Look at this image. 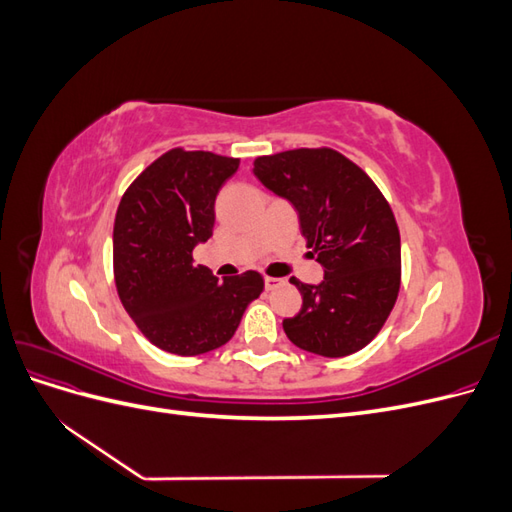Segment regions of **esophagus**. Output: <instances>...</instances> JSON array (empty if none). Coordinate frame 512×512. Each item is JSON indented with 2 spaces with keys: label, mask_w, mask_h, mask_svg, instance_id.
Instances as JSON below:
<instances>
[{
  "label": "esophagus",
  "mask_w": 512,
  "mask_h": 512,
  "mask_svg": "<svg viewBox=\"0 0 512 512\" xmlns=\"http://www.w3.org/2000/svg\"><path fill=\"white\" fill-rule=\"evenodd\" d=\"M277 286H282V280H280V277H265V288L267 290H275Z\"/></svg>",
  "instance_id": "obj_1"
}]
</instances>
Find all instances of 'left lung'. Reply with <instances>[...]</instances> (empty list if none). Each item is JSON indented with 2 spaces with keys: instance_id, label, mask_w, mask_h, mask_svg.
<instances>
[{
  "instance_id": "8db88e82",
  "label": "left lung",
  "mask_w": 512,
  "mask_h": 512,
  "mask_svg": "<svg viewBox=\"0 0 512 512\" xmlns=\"http://www.w3.org/2000/svg\"><path fill=\"white\" fill-rule=\"evenodd\" d=\"M254 175L294 205L309 254L324 267L318 286L290 277L303 307L284 320L288 339L329 359L359 352L399 294L401 241L391 205L363 168L329 147L260 156Z\"/></svg>"
}]
</instances>
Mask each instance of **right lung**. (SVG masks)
<instances>
[{"label":"right lung","instance_id":"add662e5","mask_svg":"<svg viewBox=\"0 0 512 512\" xmlns=\"http://www.w3.org/2000/svg\"><path fill=\"white\" fill-rule=\"evenodd\" d=\"M239 158L170 149L138 175L115 215L117 294L153 346L196 356L235 335L245 307L260 297L256 271L224 277L194 265V247L213 235L215 196Z\"/></svg>","mask_w":512,"mask_h":512}]
</instances>
